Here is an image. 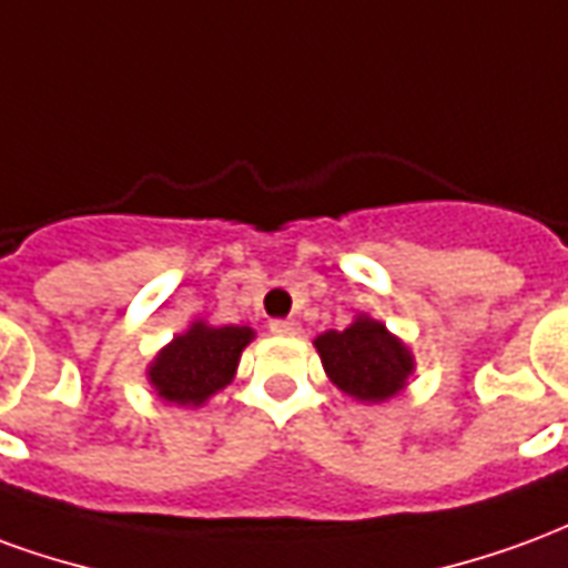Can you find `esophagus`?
<instances>
[{"instance_id":"esophagus-1","label":"esophagus","mask_w":568,"mask_h":568,"mask_svg":"<svg viewBox=\"0 0 568 568\" xmlns=\"http://www.w3.org/2000/svg\"><path fill=\"white\" fill-rule=\"evenodd\" d=\"M297 332H301V325H297L295 320H273L271 322V334H276V337H295Z\"/></svg>"}]
</instances>
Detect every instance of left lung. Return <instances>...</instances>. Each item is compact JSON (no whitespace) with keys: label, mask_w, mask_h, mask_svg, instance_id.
<instances>
[{"label":"left lung","mask_w":568,"mask_h":568,"mask_svg":"<svg viewBox=\"0 0 568 568\" xmlns=\"http://www.w3.org/2000/svg\"><path fill=\"white\" fill-rule=\"evenodd\" d=\"M313 346L334 386L356 402H386L402 393L414 374L410 349L365 313L344 332L320 334Z\"/></svg>","instance_id":"left-lung-1"}]
</instances>
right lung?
Returning <instances> with one entry per match:
<instances>
[{
	"label": "right lung",
	"mask_w": 568,
	"mask_h": 568,
	"mask_svg": "<svg viewBox=\"0 0 568 568\" xmlns=\"http://www.w3.org/2000/svg\"><path fill=\"white\" fill-rule=\"evenodd\" d=\"M255 337L246 325L212 328L191 322L185 334H175L149 365V383L163 402L179 407H200L210 395L234 381L240 356Z\"/></svg>",
	"instance_id": "add662e5"
}]
</instances>
